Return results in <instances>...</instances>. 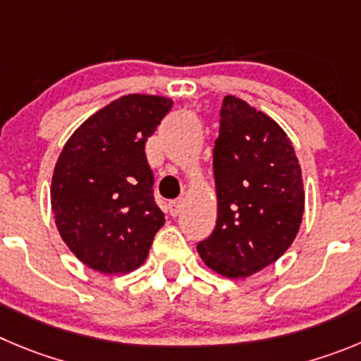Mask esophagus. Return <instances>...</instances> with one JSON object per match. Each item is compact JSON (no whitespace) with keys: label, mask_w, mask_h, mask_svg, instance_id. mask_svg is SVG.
I'll list each match as a JSON object with an SVG mask.
<instances>
[{"label":"esophagus","mask_w":361,"mask_h":361,"mask_svg":"<svg viewBox=\"0 0 361 361\" xmlns=\"http://www.w3.org/2000/svg\"><path fill=\"white\" fill-rule=\"evenodd\" d=\"M181 210V201H171L169 203V214L173 215V217H176L178 214H180Z\"/></svg>","instance_id":"1"}]
</instances>
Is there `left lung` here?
<instances>
[{"mask_svg":"<svg viewBox=\"0 0 361 361\" xmlns=\"http://www.w3.org/2000/svg\"><path fill=\"white\" fill-rule=\"evenodd\" d=\"M214 176L217 221L197 252L217 274L247 278L274 264L301 226L305 190L294 146L267 114L226 96Z\"/></svg>","mask_w":361,"mask_h":361,"instance_id":"left-lung-1","label":"left lung"}]
</instances>
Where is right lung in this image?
I'll list each match as a JSON object with an SVG mask.
<instances>
[{
  "mask_svg": "<svg viewBox=\"0 0 361 361\" xmlns=\"http://www.w3.org/2000/svg\"><path fill=\"white\" fill-rule=\"evenodd\" d=\"M173 99L128 94L90 116L55 165L51 210L73 255L103 274H126L147 258L164 212L153 196L147 139Z\"/></svg>",
  "mask_w": 361,
  "mask_h": 361,
  "instance_id": "right-lung-1",
  "label": "right lung"
}]
</instances>
